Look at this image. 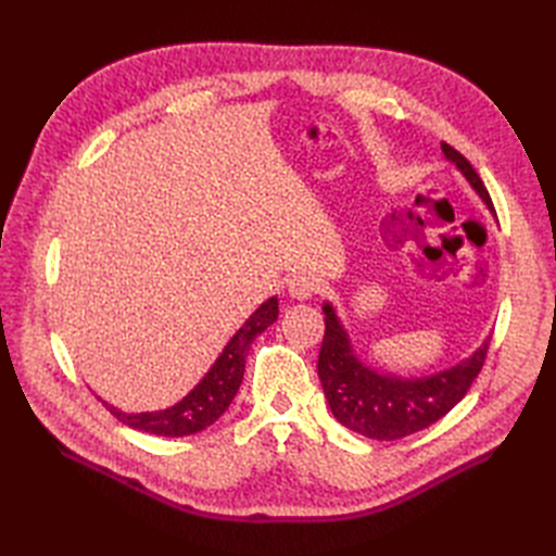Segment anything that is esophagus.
Returning a JSON list of instances; mask_svg holds the SVG:
<instances>
[{
    "instance_id": "34e87169",
    "label": "esophagus",
    "mask_w": 556,
    "mask_h": 556,
    "mask_svg": "<svg viewBox=\"0 0 556 556\" xmlns=\"http://www.w3.org/2000/svg\"><path fill=\"white\" fill-rule=\"evenodd\" d=\"M288 292L299 301L311 299L317 292V278H313L311 274H294L288 280Z\"/></svg>"
}]
</instances>
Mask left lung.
I'll return each mask as SVG.
<instances>
[{
	"mask_svg": "<svg viewBox=\"0 0 556 556\" xmlns=\"http://www.w3.org/2000/svg\"><path fill=\"white\" fill-rule=\"evenodd\" d=\"M441 148L445 157L473 185L484 204L494 211L492 197L470 162L450 143H441ZM323 311L325 339L317 357L319 382H323L333 417L366 439L399 441L403 435L439 422L466 396L490 350V339H486L468 359L419 380L384 376L355 357L333 306L325 304Z\"/></svg>",
	"mask_w": 556,
	"mask_h": 556,
	"instance_id": "left-lung-1",
	"label": "left lung"
}]
</instances>
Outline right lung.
Returning <instances> with one entry per match:
<instances>
[{
    "label": "right lung",
    "instance_id": "1",
    "mask_svg": "<svg viewBox=\"0 0 556 556\" xmlns=\"http://www.w3.org/2000/svg\"><path fill=\"white\" fill-rule=\"evenodd\" d=\"M276 317L278 299L271 296L245 319V325L233 333V339L225 345L223 355L211 366V371L204 376V380H201L182 401H178L176 406L137 415L117 410L109 406V403H104V406L111 415L121 419L123 425L146 433L166 435V439H178V435H190L211 427L215 419L229 408V403L239 392L250 343L255 341L266 327H271L276 323Z\"/></svg>",
    "mask_w": 556,
    "mask_h": 556
}]
</instances>
